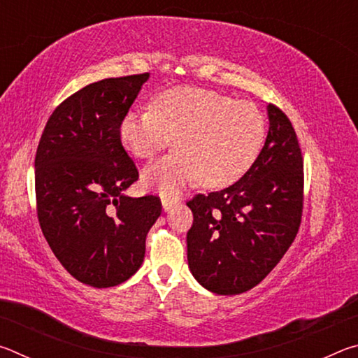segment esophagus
<instances>
[{
  "label": "esophagus",
  "mask_w": 358,
  "mask_h": 358,
  "mask_svg": "<svg viewBox=\"0 0 358 358\" xmlns=\"http://www.w3.org/2000/svg\"><path fill=\"white\" fill-rule=\"evenodd\" d=\"M173 205H175V201H172V199H169V197H162V208H164V211L172 210Z\"/></svg>",
  "instance_id": "34e87169"
}]
</instances>
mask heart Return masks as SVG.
I'll return each instance as SVG.
<instances>
[{
    "mask_svg": "<svg viewBox=\"0 0 358 358\" xmlns=\"http://www.w3.org/2000/svg\"><path fill=\"white\" fill-rule=\"evenodd\" d=\"M121 142L141 159L178 147L143 171V183L167 196L199 180L224 187L243 177L265 138V120L248 101L197 87L157 94L151 108L131 110L120 124Z\"/></svg>",
    "mask_w": 358,
    "mask_h": 358,
    "instance_id": "1",
    "label": "heart"
}]
</instances>
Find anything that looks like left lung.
I'll use <instances>...</instances> for the list:
<instances>
[{"label": "left lung", "mask_w": 358, "mask_h": 358, "mask_svg": "<svg viewBox=\"0 0 358 358\" xmlns=\"http://www.w3.org/2000/svg\"><path fill=\"white\" fill-rule=\"evenodd\" d=\"M270 128L257 159L226 189L186 205L187 264L205 289L237 295L264 280L294 243L303 213V156L287 115L268 104Z\"/></svg>", "instance_id": "obj_1"}]
</instances>
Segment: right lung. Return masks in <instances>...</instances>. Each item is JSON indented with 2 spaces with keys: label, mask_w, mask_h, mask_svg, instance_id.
<instances>
[{
  "label": "right lung",
  "mask_w": 358,
  "mask_h": 358,
  "mask_svg": "<svg viewBox=\"0 0 358 358\" xmlns=\"http://www.w3.org/2000/svg\"><path fill=\"white\" fill-rule=\"evenodd\" d=\"M150 74L90 83L48 118L34 157L36 210L50 250L77 281L124 282L141 268L161 199L124 196L138 171L120 124Z\"/></svg>",
  "instance_id": "right-lung-1"
}]
</instances>
